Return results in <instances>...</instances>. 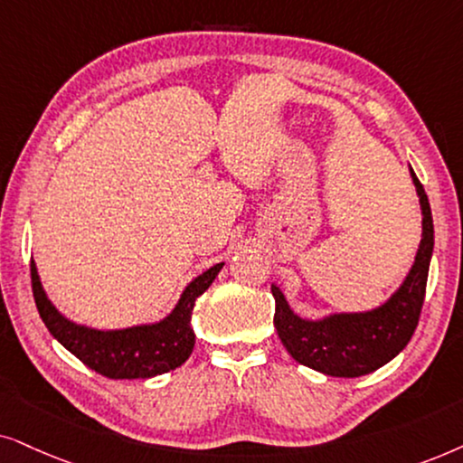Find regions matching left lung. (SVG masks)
Here are the masks:
<instances>
[{
	"label": "left lung",
	"mask_w": 463,
	"mask_h": 463,
	"mask_svg": "<svg viewBox=\"0 0 463 463\" xmlns=\"http://www.w3.org/2000/svg\"><path fill=\"white\" fill-rule=\"evenodd\" d=\"M421 205V241L415 262L396 292L377 309L360 313H330L322 319H305L292 311L279 288L275 296V328L283 347L298 364L328 377L354 379L374 373L393 360L417 328L425 298L430 260L434 251V222L428 194L411 169Z\"/></svg>",
	"instance_id": "8db88e82"
}]
</instances>
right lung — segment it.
Wrapping results in <instances>:
<instances>
[{"mask_svg":"<svg viewBox=\"0 0 463 463\" xmlns=\"http://www.w3.org/2000/svg\"><path fill=\"white\" fill-rule=\"evenodd\" d=\"M224 262L213 264L194 277L167 317L154 324H139L122 330H97L76 324L59 313L42 288L38 267L31 260V288L42 322L67 351L82 364L109 379H150L175 371L194 349V330L190 319L196 298L212 286Z\"/></svg>","mask_w":463,"mask_h":463,"instance_id":"add662e5","label":"right lung"}]
</instances>
